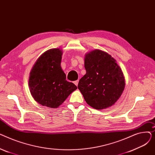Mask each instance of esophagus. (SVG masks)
<instances>
[{
	"label": "esophagus",
	"instance_id": "esophagus-1",
	"mask_svg": "<svg viewBox=\"0 0 155 155\" xmlns=\"http://www.w3.org/2000/svg\"><path fill=\"white\" fill-rule=\"evenodd\" d=\"M78 81L79 80H76V81H75V82H74V84H75V85H78Z\"/></svg>",
	"mask_w": 155,
	"mask_h": 155
}]
</instances>
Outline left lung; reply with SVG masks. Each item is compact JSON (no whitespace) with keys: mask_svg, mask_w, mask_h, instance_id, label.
Here are the masks:
<instances>
[{"mask_svg":"<svg viewBox=\"0 0 155 155\" xmlns=\"http://www.w3.org/2000/svg\"><path fill=\"white\" fill-rule=\"evenodd\" d=\"M116 61L110 54L99 50L85 56L86 74L80 80L78 88L86 102L94 109L111 106L124 91V77Z\"/></svg>","mask_w":155,"mask_h":155,"instance_id":"obj_1","label":"left lung"}]
</instances>
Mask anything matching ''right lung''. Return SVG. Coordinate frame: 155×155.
Masks as SVG:
<instances>
[{
    "instance_id": "1",
    "label": "right lung",
    "mask_w": 155,
    "mask_h": 155,
    "mask_svg": "<svg viewBox=\"0 0 155 155\" xmlns=\"http://www.w3.org/2000/svg\"><path fill=\"white\" fill-rule=\"evenodd\" d=\"M62 52L51 49L41 56L35 64L29 80L30 92L39 104L57 108L77 88L66 80L60 64Z\"/></svg>"
}]
</instances>
